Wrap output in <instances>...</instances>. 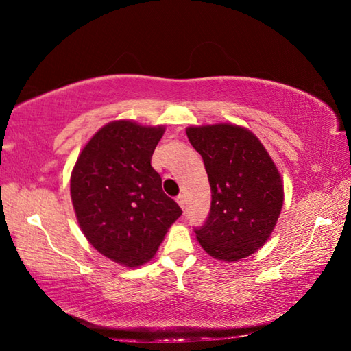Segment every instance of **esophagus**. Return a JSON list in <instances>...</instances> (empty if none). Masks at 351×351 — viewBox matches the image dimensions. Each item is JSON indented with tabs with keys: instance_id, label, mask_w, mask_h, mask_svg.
Segmentation results:
<instances>
[{
	"instance_id": "1",
	"label": "esophagus",
	"mask_w": 351,
	"mask_h": 351,
	"mask_svg": "<svg viewBox=\"0 0 351 351\" xmlns=\"http://www.w3.org/2000/svg\"><path fill=\"white\" fill-rule=\"evenodd\" d=\"M176 202H178V205L181 206V210L184 211V210H185V197H184L182 195L178 196V197H176Z\"/></svg>"
}]
</instances>
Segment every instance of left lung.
<instances>
[{
    "label": "left lung",
    "instance_id": "left-lung-1",
    "mask_svg": "<svg viewBox=\"0 0 351 351\" xmlns=\"http://www.w3.org/2000/svg\"><path fill=\"white\" fill-rule=\"evenodd\" d=\"M211 185V211L196 238L214 259L234 263L270 238L283 206V182L261 140L235 123L189 126Z\"/></svg>",
    "mask_w": 351,
    "mask_h": 351
}]
</instances>
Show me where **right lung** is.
<instances>
[{"instance_id": "right-lung-1", "label": "right lung", "mask_w": 351, "mask_h": 351, "mask_svg": "<svg viewBox=\"0 0 351 351\" xmlns=\"http://www.w3.org/2000/svg\"><path fill=\"white\" fill-rule=\"evenodd\" d=\"M166 126L128 119L104 125L80 152L71 173V197L87 241L125 267L151 261L182 214L164 195L152 154Z\"/></svg>"}]
</instances>
